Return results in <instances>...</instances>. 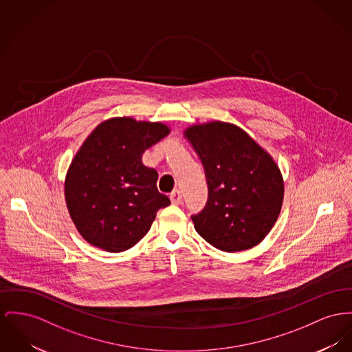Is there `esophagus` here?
<instances>
[{"mask_svg":"<svg viewBox=\"0 0 352 352\" xmlns=\"http://www.w3.org/2000/svg\"><path fill=\"white\" fill-rule=\"evenodd\" d=\"M169 199H170V203H172L173 206H180L182 201H183V195H182V192H180L179 189H176V190H173V192L170 193Z\"/></svg>","mask_w":352,"mask_h":352,"instance_id":"obj_1","label":"esophagus"}]
</instances>
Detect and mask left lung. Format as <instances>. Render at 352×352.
<instances>
[{"label":"left lung","instance_id":"obj_1","mask_svg":"<svg viewBox=\"0 0 352 352\" xmlns=\"http://www.w3.org/2000/svg\"><path fill=\"white\" fill-rule=\"evenodd\" d=\"M186 136L203 163L208 186L206 207L190 216L197 234L226 252L255 247L280 213L284 186L278 165L232 124L193 125Z\"/></svg>","mask_w":352,"mask_h":352}]
</instances>
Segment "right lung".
Wrapping results in <instances>:
<instances>
[{"mask_svg":"<svg viewBox=\"0 0 352 352\" xmlns=\"http://www.w3.org/2000/svg\"><path fill=\"white\" fill-rule=\"evenodd\" d=\"M169 133L162 122L116 118L101 122L73 159L65 199L81 236L108 252L129 250L170 204L156 187L157 172L141 163L144 151Z\"/></svg>","mask_w":352,"mask_h":352,"instance_id":"add662e5","label":"right lung"}]
</instances>
